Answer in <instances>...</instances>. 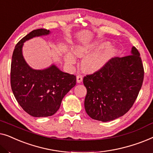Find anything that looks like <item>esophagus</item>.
Wrapping results in <instances>:
<instances>
[{
  "mask_svg": "<svg viewBox=\"0 0 153 153\" xmlns=\"http://www.w3.org/2000/svg\"><path fill=\"white\" fill-rule=\"evenodd\" d=\"M82 80H83V76H82V75H81V74H78L76 76V82L77 83H81V81H82Z\"/></svg>",
  "mask_w": 153,
  "mask_h": 153,
  "instance_id": "obj_1",
  "label": "esophagus"
}]
</instances>
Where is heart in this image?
<instances>
[{
	"label": "heart",
	"instance_id": "1",
	"mask_svg": "<svg viewBox=\"0 0 153 153\" xmlns=\"http://www.w3.org/2000/svg\"><path fill=\"white\" fill-rule=\"evenodd\" d=\"M109 47V43H90L84 46H79L75 49L74 53L79 58L85 57L87 55L91 54L96 50L102 49ZM112 51L104 53H97L92 54L83 59L82 62V67L85 72H94L99 70L103 67L110 57ZM66 61L68 63L72 64L74 60L71 54L66 56Z\"/></svg>",
	"mask_w": 153,
	"mask_h": 153
}]
</instances>
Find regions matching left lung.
Wrapping results in <instances>:
<instances>
[{"label":"left lung","mask_w":153,"mask_h":153,"mask_svg":"<svg viewBox=\"0 0 153 153\" xmlns=\"http://www.w3.org/2000/svg\"><path fill=\"white\" fill-rule=\"evenodd\" d=\"M143 76L142 60L136 47L131 48V55L112 58L100 70L83 78L87 114L102 122L123 116L137 100Z\"/></svg>","instance_id":"obj_1"}]
</instances>
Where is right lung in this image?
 Listing matches in <instances>:
<instances>
[{"instance_id": "add662e5", "label": "right lung", "mask_w": 153, "mask_h": 153, "mask_svg": "<svg viewBox=\"0 0 153 153\" xmlns=\"http://www.w3.org/2000/svg\"><path fill=\"white\" fill-rule=\"evenodd\" d=\"M49 33L44 28L31 31L16 44L12 58L10 83L14 97L27 114L38 118L56 114L76 81V76L62 72L55 65L45 70H34L26 63L22 53L24 43Z\"/></svg>"}]
</instances>
